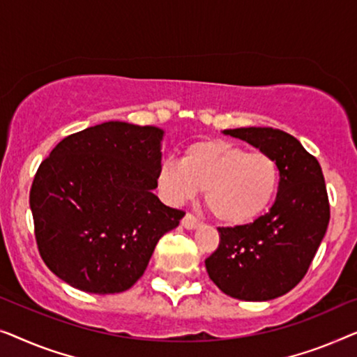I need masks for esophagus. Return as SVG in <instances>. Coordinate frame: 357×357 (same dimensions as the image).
<instances>
[{"label":"esophagus","mask_w":357,"mask_h":357,"mask_svg":"<svg viewBox=\"0 0 357 357\" xmlns=\"http://www.w3.org/2000/svg\"><path fill=\"white\" fill-rule=\"evenodd\" d=\"M181 223H183V227L188 229H195L197 227H200V220L192 213H185Z\"/></svg>","instance_id":"1"}]
</instances>
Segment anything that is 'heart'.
<instances>
[{
	"label": "heart",
	"mask_w": 357,
	"mask_h": 357,
	"mask_svg": "<svg viewBox=\"0 0 357 357\" xmlns=\"http://www.w3.org/2000/svg\"><path fill=\"white\" fill-rule=\"evenodd\" d=\"M280 168L262 150L248 152L223 139L200 140L184 150L181 162H165L158 185L173 204L204 189V200L218 222L248 225L265 213L277 195Z\"/></svg>",
	"instance_id": "b5f03b06"
}]
</instances>
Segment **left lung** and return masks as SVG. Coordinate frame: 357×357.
<instances>
[{"label":"left lung","instance_id":"obj_1","mask_svg":"<svg viewBox=\"0 0 357 357\" xmlns=\"http://www.w3.org/2000/svg\"><path fill=\"white\" fill-rule=\"evenodd\" d=\"M275 158L278 194L267 213L249 225L218 228L220 244L205 267L225 294L241 301H270L294 288L312 264L330 222L322 168L314 155L284 130L227 129Z\"/></svg>","mask_w":357,"mask_h":357}]
</instances>
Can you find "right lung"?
I'll list each match as a JSON object with an SVG mask.
<instances>
[{
    "label": "right lung",
    "instance_id": "1",
    "mask_svg": "<svg viewBox=\"0 0 357 357\" xmlns=\"http://www.w3.org/2000/svg\"><path fill=\"white\" fill-rule=\"evenodd\" d=\"M163 130L108 121L64 137L30 188L40 257L80 291L123 293L142 277L160 238L183 210L152 190Z\"/></svg>",
    "mask_w": 357,
    "mask_h": 357
}]
</instances>
